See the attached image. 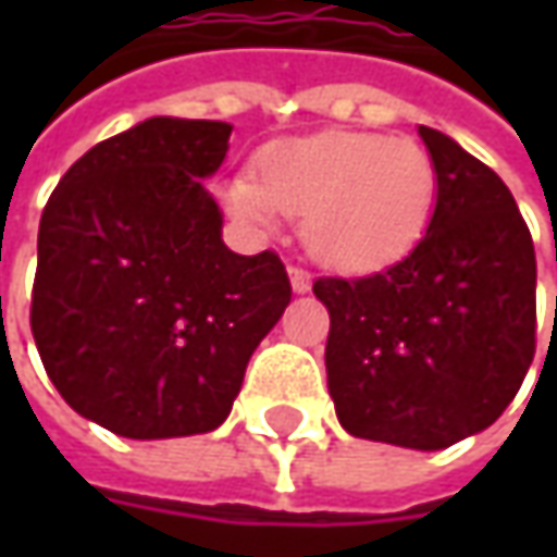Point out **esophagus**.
Here are the masks:
<instances>
[{
	"instance_id": "34e87169",
	"label": "esophagus",
	"mask_w": 557,
	"mask_h": 557,
	"mask_svg": "<svg viewBox=\"0 0 557 557\" xmlns=\"http://www.w3.org/2000/svg\"><path fill=\"white\" fill-rule=\"evenodd\" d=\"M288 275H290V288H294V294H307V290H310L312 278H310V272H307V269L290 267Z\"/></svg>"
}]
</instances>
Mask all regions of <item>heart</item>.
I'll use <instances>...</instances> for the list:
<instances>
[{
  "label": "heart",
  "instance_id": "obj_1",
  "mask_svg": "<svg viewBox=\"0 0 557 557\" xmlns=\"http://www.w3.org/2000/svg\"><path fill=\"white\" fill-rule=\"evenodd\" d=\"M225 213L275 228L304 216V245L325 267L372 272L403 260L431 223L437 166L412 139L332 129L272 145L257 176L220 185Z\"/></svg>",
  "mask_w": 557,
  "mask_h": 557
}]
</instances>
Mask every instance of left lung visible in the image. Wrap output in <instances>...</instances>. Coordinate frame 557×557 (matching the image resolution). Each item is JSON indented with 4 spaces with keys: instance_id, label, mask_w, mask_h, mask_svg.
<instances>
[{
    "instance_id": "8db88e82",
    "label": "left lung",
    "mask_w": 557,
    "mask_h": 557,
    "mask_svg": "<svg viewBox=\"0 0 557 557\" xmlns=\"http://www.w3.org/2000/svg\"><path fill=\"white\" fill-rule=\"evenodd\" d=\"M437 166L424 238L366 278H319L332 315L329 394L347 434L446 449L486 431L536 350V253L508 185L459 141L418 126Z\"/></svg>"
}]
</instances>
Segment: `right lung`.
<instances>
[{"mask_svg": "<svg viewBox=\"0 0 557 557\" xmlns=\"http://www.w3.org/2000/svg\"><path fill=\"white\" fill-rule=\"evenodd\" d=\"M228 136L223 120H141L89 148L42 210L33 341L67 406L111 434L220 428L290 304L278 253L223 242L203 180Z\"/></svg>", "mask_w": 557, "mask_h": 557, "instance_id": "right-lung-1", "label": "right lung"}]
</instances>
